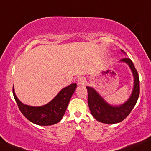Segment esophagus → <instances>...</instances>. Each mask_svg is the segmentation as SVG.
<instances>
[{"label": "esophagus", "mask_w": 151, "mask_h": 151, "mask_svg": "<svg viewBox=\"0 0 151 151\" xmlns=\"http://www.w3.org/2000/svg\"><path fill=\"white\" fill-rule=\"evenodd\" d=\"M77 84H78L79 85H84V84H85L86 80H85V79H84V77H80L77 79Z\"/></svg>", "instance_id": "obj_1"}]
</instances>
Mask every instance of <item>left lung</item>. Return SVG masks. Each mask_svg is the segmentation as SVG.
Wrapping results in <instances>:
<instances>
[{
    "mask_svg": "<svg viewBox=\"0 0 151 151\" xmlns=\"http://www.w3.org/2000/svg\"><path fill=\"white\" fill-rule=\"evenodd\" d=\"M122 52L123 51L121 50ZM120 62H125L131 69L134 77V85L130 98L118 106L110 105L97 93L95 89L87 87L88 105L91 113L97 121L106 124H115L122 121L128 116L136 104L140 94V80L133 63L129 58H123Z\"/></svg>",
    "mask_w": 151,
    "mask_h": 151,
    "instance_id": "obj_1",
    "label": "left lung"
}]
</instances>
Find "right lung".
<instances>
[{
  "instance_id": "1",
  "label": "right lung",
  "mask_w": 151,
  "mask_h": 151,
  "mask_svg": "<svg viewBox=\"0 0 151 151\" xmlns=\"http://www.w3.org/2000/svg\"><path fill=\"white\" fill-rule=\"evenodd\" d=\"M77 87V84L74 83L64 87L51 102L40 107H32L23 104L16 97L14 87L13 94L20 111L29 121L38 125L47 126L54 125L62 120Z\"/></svg>"
}]
</instances>
